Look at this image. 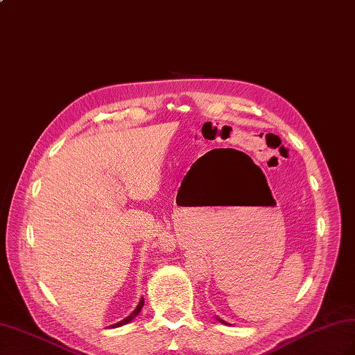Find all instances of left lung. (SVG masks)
<instances>
[{"mask_svg":"<svg viewBox=\"0 0 355 355\" xmlns=\"http://www.w3.org/2000/svg\"><path fill=\"white\" fill-rule=\"evenodd\" d=\"M219 321H220V322H222V324H226V322H225V321H223V320H219Z\"/></svg>","mask_w":355,"mask_h":355,"instance_id":"8db88e82","label":"left lung"}]
</instances>
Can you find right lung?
Masks as SVG:
<instances>
[{"instance_id": "right-lung-1", "label": "right lung", "mask_w": 355, "mask_h": 355, "mask_svg": "<svg viewBox=\"0 0 355 355\" xmlns=\"http://www.w3.org/2000/svg\"><path fill=\"white\" fill-rule=\"evenodd\" d=\"M142 306H144V297L139 300V304L138 306H136V309H135V311L129 315V316H127V318H124V320L123 321H120V322H116V324H112V325H109V327H111V329H115V327H120V325H124V324H127V322H130L132 320H133V318H136V316H138L139 315V312H141V309H142Z\"/></svg>"}]
</instances>
